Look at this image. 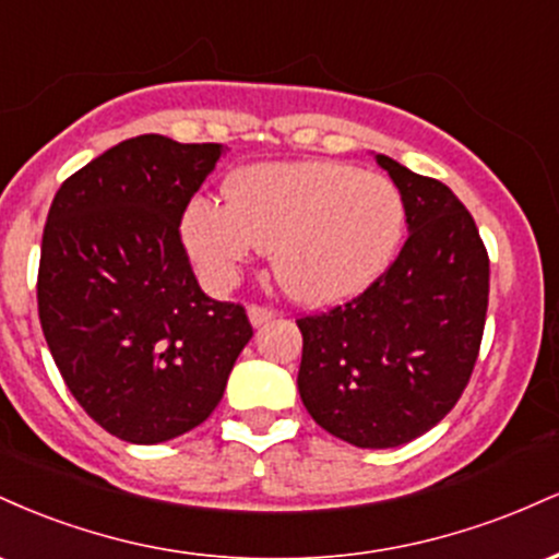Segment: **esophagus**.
<instances>
[{
    "label": "esophagus",
    "mask_w": 559,
    "mask_h": 559,
    "mask_svg": "<svg viewBox=\"0 0 559 559\" xmlns=\"http://www.w3.org/2000/svg\"><path fill=\"white\" fill-rule=\"evenodd\" d=\"M271 318H275L273 307H262V305L249 307V323H252L254 329H258V325H262V323H267Z\"/></svg>",
    "instance_id": "1"
}]
</instances>
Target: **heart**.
I'll use <instances>...</instances> for the list:
<instances>
[{"mask_svg":"<svg viewBox=\"0 0 559 559\" xmlns=\"http://www.w3.org/2000/svg\"><path fill=\"white\" fill-rule=\"evenodd\" d=\"M228 202L197 197L183 215V241L210 278L226 275L254 247L288 297L331 305L370 286L394 258L404 204L389 178L352 165L260 163L236 170Z\"/></svg>","mask_w":559,"mask_h":559,"instance_id":"obj_1","label":"heart"}]
</instances>
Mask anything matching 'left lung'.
Listing matches in <instances>:
<instances>
[{
  "label": "left lung",
  "instance_id": "8db88e82",
  "mask_svg": "<svg viewBox=\"0 0 559 559\" xmlns=\"http://www.w3.org/2000/svg\"><path fill=\"white\" fill-rule=\"evenodd\" d=\"M409 236L360 297L299 318V396L320 428L362 449L418 439L471 381L489 307V254L452 189L386 155Z\"/></svg>",
  "mask_w": 559,
  "mask_h": 559
}]
</instances>
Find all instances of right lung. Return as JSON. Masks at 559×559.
<instances>
[{
    "mask_svg": "<svg viewBox=\"0 0 559 559\" xmlns=\"http://www.w3.org/2000/svg\"><path fill=\"white\" fill-rule=\"evenodd\" d=\"M223 144L120 141L55 194L38 262V320L70 394L131 444L210 418L252 338L247 312L202 292L181 217Z\"/></svg>",
    "mask_w": 559,
    "mask_h": 559,
    "instance_id": "1",
    "label": "right lung"
}]
</instances>
